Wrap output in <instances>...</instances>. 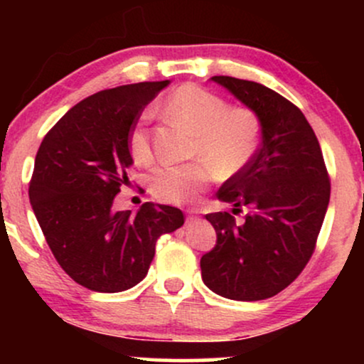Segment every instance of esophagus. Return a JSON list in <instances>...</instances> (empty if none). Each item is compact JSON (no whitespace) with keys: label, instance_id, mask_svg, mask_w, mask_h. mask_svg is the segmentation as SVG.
<instances>
[{"label":"esophagus","instance_id":"obj_1","mask_svg":"<svg viewBox=\"0 0 364 364\" xmlns=\"http://www.w3.org/2000/svg\"><path fill=\"white\" fill-rule=\"evenodd\" d=\"M195 220H196V212L190 210V212H188V215H186V223L191 224V223H195Z\"/></svg>","mask_w":364,"mask_h":364}]
</instances>
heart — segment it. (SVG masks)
<instances>
[{
    "label": "heart",
    "instance_id": "heart-1",
    "mask_svg": "<svg viewBox=\"0 0 364 364\" xmlns=\"http://www.w3.org/2000/svg\"><path fill=\"white\" fill-rule=\"evenodd\" d=\"M174 118L186 123L196 133L190 164L159 166L150 174V191L161 202L190 203L216 174L235 176L252 162L262 144L263 127L257 112L246 107H231L214 92L185 83L166 101ZM150 112L133 124L128 136L132 157L139 164L152 161V141L149 132Z\"/></svg>",
    "mask_w": 364,
    "mask_h": 364
}]
</instances>
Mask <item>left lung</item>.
I'll return each instance as SVG.
<instances>
[{
  "label": "left lung",
  "mask_w": 364,
  "mask_h": 364,
  "mask_svg": "<svg viewBox=\"0 0 364 364\" xmlns=\"http://www.w3.org/2000/svg\"><path fill=\"white\" fill-rule=\"evenodd\" d=\"M212 80L260 116L263 135L252 162L217 191L232 210L248 208L245 223L229 212L205 215L217 243L200 269L215 294L258 301L286 289L306 267L328 207L330 179L315 132L294 104L257 82Z\"/></svg>",
  "instance_id": "obj_1"
}]
</instances>
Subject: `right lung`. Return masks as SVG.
I'll list each match as a JSON object with an SVG mask.
<instances>
[{
  "instance_id": "obj_1",
  "label": "right lung",
  "mask_w": 364,
  "mask_h": 364,
  "mask_svg": "<svg viewBox=\"0 0 364 364\" xmlns=\"http://www.w3.org/2000/svg\"><path fill=\"white\" fill-rule=\"evenodd\" d=\"M169 80L101 90L66 112L44 136L28 196L61 269L95 292H121L149 272L157 240L176 231V207L144 203L114 212L112 202L133 164L128 136L141 111Z\"/></svg>"
}]
</instances>
